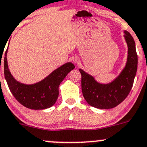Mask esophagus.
Segmentation results:
<instances>
[{
	"mask_svg": "<svg viewBox=\"0 0 147 147\" xmlns=\"http://www.w3.org/2000/svg\"><path fill=\"white\" fill-rule=\"evenodd\" d=\"M73 62H74V63H75V64H78V63H80V59H79V57H73Z\"/></svg>",
	"mask_w": 147,
	"mask_h": 147,
	"instance_id": "34e87169",
	"label": "esophagus"
}]
</instances>
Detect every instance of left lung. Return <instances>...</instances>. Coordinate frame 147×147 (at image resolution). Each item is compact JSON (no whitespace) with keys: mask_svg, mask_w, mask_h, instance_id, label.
<instances>
[{"mask_svg":"<svg viewBox=\"0 0 147 147\" xmlns=\"http://www.w3.org/2000/svg\"><path fill=\"white\" fill-rule=\"evenodd\" d=\"M124 38L128 48L127 62L119 75L110 82L100 83L91 75L79 69L83 97L90 106L101 109L115 107L125 100L132 87L138 63L135 42L127 30H124Z\"/></svg>","mask_w":147,"mask_h":147,"instance_id":"obj_1","label":"left lung"}]
</instances>
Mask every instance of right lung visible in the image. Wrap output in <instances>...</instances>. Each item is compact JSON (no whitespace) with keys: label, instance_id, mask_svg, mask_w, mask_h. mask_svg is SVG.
<instances>
[{"label":"right lung","instance_id":"1","mask_svg":"<svg viewBox=\"0 0 147 147\" xmlns=\"http://www.w3.org/2000/svg\"><path fill=\"white\" fill-rule=\"evenodd\" d=\"M7 48L4 57V75L10 92L22 105L31 109H45L55 105L59 95V86L75 65L67 63L55 69L48 76L34 84L16 80L8 68Z\"/></svg>","mask_w":147,"mask_h":147}]
</instances>
